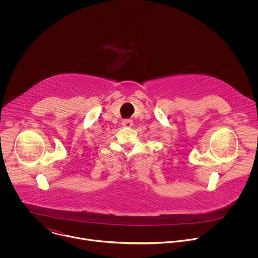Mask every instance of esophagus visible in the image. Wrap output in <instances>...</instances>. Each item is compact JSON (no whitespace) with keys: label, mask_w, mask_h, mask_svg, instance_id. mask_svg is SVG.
Here are the masks:
<instances>
[{"label":"esophagus","mask_w":258,"mask_h":258,"mask_svg":"<svg viewBox=\"0 0 258 258\" xmlns=\"http://www.w3.org/2000/svg\"><path fill=\"white\" fill-rule=\"evenodd\" d=\"M122 125L125 127H131L133 126V120L132 119H124L122 120Z\"/></svg>","instance_id":"obj_1"}]
</instances>
